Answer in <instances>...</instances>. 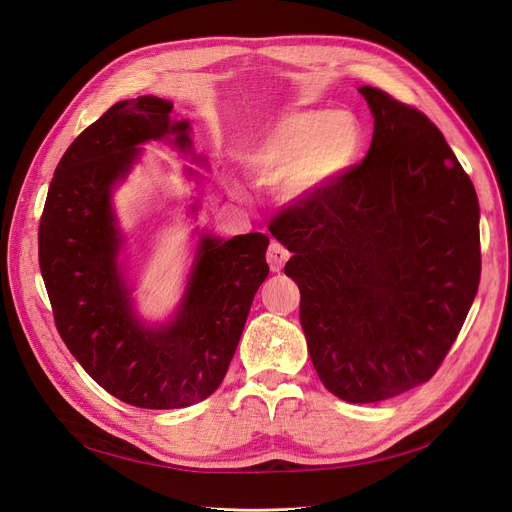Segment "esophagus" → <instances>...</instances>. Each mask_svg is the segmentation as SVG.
Here are the masks:
<instances>
[{"mask_svg":"<svg viewBox=\"0 0 512 512\" xmlns=\"http://www.w3.org/2000/svg\"><path fill=\"white\" fill-rule=\"evenodd\" d=\"M288 257H290V253L276 240L272 242L270 249H267V253H265V259H267V263H270V270L272 272H280L282 267H284V263L288 261Z\"/></svg>","mask_w":512,"mask_h":512,"instance_id":"esophagus-1","label":"esophagus"}]
</instances>
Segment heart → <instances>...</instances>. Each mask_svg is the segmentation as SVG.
Listing matches in <instances>:
<instances>
[{
  "label": "heart",
  "mask_w": 512,
  "mask_h": 512,
  "mask_svg": "<svg viewBox=\"0 0 512 512\" xmlns=\"http://www.w3.org/2000/svg\"><path fill=\"white\" fill-rule=\"evenodd\" d=\"M363 147L355 116L301 110L280 118L242 151V159L267 182H280L292 201H307L353 168Z\"/></svg>",
  "instance_id": "obj_1"
}]
</instances>
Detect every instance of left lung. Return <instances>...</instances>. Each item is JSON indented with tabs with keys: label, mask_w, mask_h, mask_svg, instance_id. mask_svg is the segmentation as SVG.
<instances>
[{
	"label": "left lung",
	"mask_w": 512,
	"mask_h": 512,
	"mask_svg": "<svg viewBox=\"0 0 512 512\" xmlns=\"http://www.w3.org/2000/svg\"><path fill=\"white\" fill-rule=\"evenodd\" d=\"M371 147L270 232L292 253L301 326L319 380L346 402L427 382L459 336L481 274L471 178L425 114L359 87Z\"/></svg>",
	"instance_id": "left-lung-1"
}]
</instances>
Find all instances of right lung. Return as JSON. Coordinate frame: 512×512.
I'll use <instances>...</instances> for the list:
<instances>
[{
	"instance_id": "obj_1",
	"label": "right lung",
	"mask_w": 512,
	"mask_h": 512,
	"mask_svg": "<svg viewBox=\"0 0 512 512\" xmlns=\"http://www.w3.org/2000/svg\"><path fill=\"white\" fill-rule=\"evenodd\" d=\"M172 107L155 95L124 99L80 132L51 178L39 224L41 274L68 351L103 390L141 409H184L218 390L270 274L265 234L224 240L201 232L172 319L139 317L120 259L126 238L114 193L149 141H168L193 164H207L193 151L191 122ZM184 174L201 180L193 168Z\"/></svg>"
}]
</instances>
